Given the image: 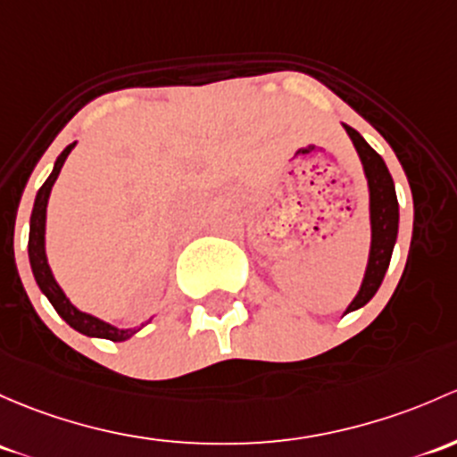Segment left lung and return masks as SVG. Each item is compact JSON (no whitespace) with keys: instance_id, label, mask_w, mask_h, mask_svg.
Instances as JSON below:
<instances>
[{"instance_id":"8db88e82","label":"left lung","mask_w":457,"mask_h":457,"mask_svg":"<svg viewBox=\"0 0 457 457\" xmlns=\"http://www.w3.org/2000/svg\"><path fill=\"white\" fill-rule=\"evenodd\" d=\"M344 129L348 131L350 140L361 157L363 170H366L370 188V225H372V245H370L366 276H363L357 297L345 309V313H350V311L361 309L372 300L374 293L381 287L387 267H390L392 249L398 234V201L392 175L383 157L353 127L344 124Z\"/></svg>"}]
</instances>
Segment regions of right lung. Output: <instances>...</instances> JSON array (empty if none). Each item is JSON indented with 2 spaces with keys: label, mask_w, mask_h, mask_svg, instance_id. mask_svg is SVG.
Masks as SVG:
<instances>
[{
  "label": "right lung",
  "mask_w": 457,
  "mask_h": 457,
  "mask_svg": "<svg viewBox=\"0 0 457 457\" xmlns=\"http://www.w3.org/2000/svg\"><path fill=\"white\" fill-rule=\"evenodd\" d=\"M74 144L65 148L63 153L56 160L54 170L52 175L47 177L46 184L41 186L37 192L35 199V208H32V216H30V238H28V256H30V267L32 273H35V280L38 285V289L46 293V297L50 300V304L54 306L56 313H59L67 324L71 326L79 333L87 335V337H100V339H112V342H124V339L131 337L133 333H137L136 328L133 330H122L115 328V326L107 324V321L98 320V317L83 313V311L76 309L70 300L65 297L63 289L56 285L54 276H52L50 265H47L46 258V208H47V199H50L52 186H54L56 177H59L61 168H63L67 155L71 153Z\"/></svg>",
  "instance_id": "right-lung-1"
}]
</instances>
